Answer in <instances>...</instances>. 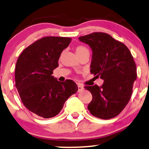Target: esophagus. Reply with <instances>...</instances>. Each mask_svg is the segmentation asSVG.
<instances>
[{"mask_svg": "<svg viewBox=\"0 0 149 149\" xmlns=\"http://www.w3.org/2000/svg\"><path fill=\"white\" fill-rule=\"evenodd\" d=\"M77 87H78V90H77V92H81V91H83L84 90V86H82L81 85H80V84H78Z\"/></svg>", "mask_w": 149, "mask_h": 149, "instance_id": "obj_1", "label": "esophagus"}]
</instances>
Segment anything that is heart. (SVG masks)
<instances>
[{
  "instance_id": "b5f03b06",
  "label": "heart",
  "mask_w": 149,
  "mask_h": 149,
  "mask_svg": "<svg viewBox=\"0 0 149 149\" xmlns=\"http://www.w3.org/2000/svg\"><path fill=\"white\" fill-rule=\"evenodd\" d=\"M75 53H76L77 56H79V55H81L82 53H85L86 52H88L87 48L85 47L84 46H81V45L76 47H75Z\"/></svg>"
}]
</instances>
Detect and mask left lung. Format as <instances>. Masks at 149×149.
I'll return each instance as SVG.
<instances>
[{"instance_id":"left-lung-1","label":"left lung","mask_w":149,"mask_h":149,"mask_svg":"<svg viewBox=\"0 0 149 149\" xmlns=\"http://www.w3.org/2000/svg\"><path fill=\"white\" fill-rule=\"evenodd\" d=\"M92 51L90 72L104 80L102 86H85L92 100L88 109L93 116L107 120L116 116L125 108L136 79V64L124 43L104 33L79 37Z\"/></svg>"}]
</instances>
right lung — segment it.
Wrapping results in <instances>:
<instances>
[{
	"label": "right lung",
	"mask_w": 149,
	"mask_h": 149,
	"mask_svg": "<svg viewBox=\"0 0 149 149\" xmlns=\"http://www.w3.org/2000/svg\"><path fill=\"white\" fill-rule=\"evenodd\" d=\"M71 41L69 37H43L26 47L17 59L15 86L22 102L44 118L58 114L66 100L78 90L74 81L61 82L52 75L61 53Z\"/></svg>",
	"instance_id": "1"
}]
</instances>
